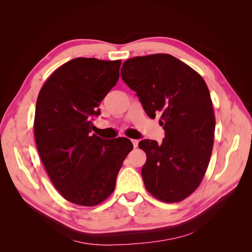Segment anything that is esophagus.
<instances>
[{"mask_svg": "<svg viewBox=\"0 0 252 252\" xmlns=\"http://www.w3.org/2000/svg\"><path fill=\"white\" fill-rule=\"evenodd\" d=\"M131 142H132V145H133L134 148L138 147V145H139V141L138 140H131Z\"/></svg>", "mask_w": 252, "mask_h": 252, "instance_id": "obj_1", "label": "esophagus"}]
</instances>
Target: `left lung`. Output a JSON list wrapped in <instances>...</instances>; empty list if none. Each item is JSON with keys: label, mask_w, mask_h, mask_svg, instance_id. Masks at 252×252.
Segmentation results:
<instances>
[{"label": "left lung", "mask_w": 252, "mask_h": 252, "mask_svg": "<svg viewBox=\"0 0 252 252\" xmlns=\"http://www.w3.org/2000/svg\"><path fill=\"white\" fill-rule=\"evenodd\" d=\"M121 77L148 117L161 114L165 130L162 144L139 143L147 156L145 187L159 201L181 202L200 186L210 161L216 118L208 87L191 67L167 53L127 60Z\"/></svg>", "instance_id": "left-lung-1"}]
</instances>
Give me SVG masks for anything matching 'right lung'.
Returning a JSON list of instances; mask_svg holds the SVG:
<instances>
[{
	"mask_svg": "<svg viewBox=\"0 0 252 252\" xmlns=\"http://www.w3.org/2000/svg\"><path fill=\"white\" fill-rule=\"evenodd\" d=\"M121 60L77 58L60 66L36 100L34 139L53 186L65 200L95 206L113 192L133 145L91 133L98 106L120 78Z\"/></svg>",
	"mask_w": 252,
	"mask_h": 252,
	"instance_id": "right-lung-1",
	"label": "right lung"
}]
</instances>
